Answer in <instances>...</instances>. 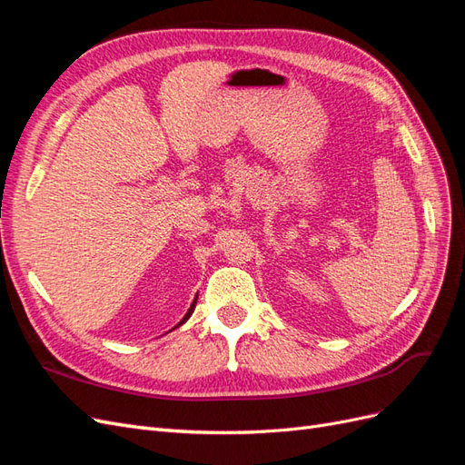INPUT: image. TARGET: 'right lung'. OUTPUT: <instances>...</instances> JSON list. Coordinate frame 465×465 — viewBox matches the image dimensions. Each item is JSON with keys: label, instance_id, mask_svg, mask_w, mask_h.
<instances>
[{"label": "right lung", "instance_id": "obj_1", "mask_svg": "<svg viewBox=\"0 0 465 465\" xmlns=\"http://www.w3.org/2000/svg\"><path fill=\"white\" fill-rule=\"evenodd\" d=\"M195 302H198V294H195V299H193V302H192V306H190V308H188V312H186V314H184V318H182V320H180V322H178V323H176V326H174V328H173V330H176V328H180V326H182V323H184V322H186V320H188V318H190V316H192V314H193V308H195Z\"/></svg>", "mask_w": 465, "mask_h": 465}]
</instances>
